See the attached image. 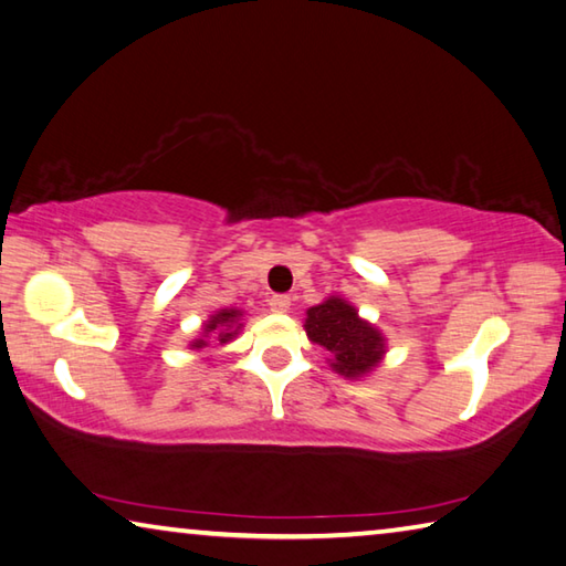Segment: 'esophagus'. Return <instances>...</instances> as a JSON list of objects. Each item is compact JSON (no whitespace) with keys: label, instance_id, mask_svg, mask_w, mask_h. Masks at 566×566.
I'll use <instances>...</instances> for the list:
<instances>
[{"label":"esophagus","instance_id":"esophagus-1","mask_svg":"<svg viewBox=\"0 0 566 566\" xmlns=\"http://www.w3.org/2000/svg\"><path fill=\"white\" fill-rule=\"evenodd\" d=\"M290 304H292V300L286 294H274L270 300V310L274 314H284V312H290Z\"/></svg>","mask_w":566,"mask_h":566}]
</instances>
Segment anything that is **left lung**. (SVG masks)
Returning <instances> with one entry per match:
<instances>
[{
	"mask_svg": "<svg viewBox=\"0 0 566 566\" xmlns=\"http://www.w3.org/2000/svg\"><path fill=\"white\" fill-rule=\"evenodd\" d=\"M304 328L310 342L328 352V364L344 378H361L374 371L386 354L381 332L364 322L356 306L342 296H328L326 302L306 310Z\"/></svg>",
	"mask_w": 566,
	"mask_h": 566,
	"instance_id": "8db88e82",
	"label": "left lung"
}]
</instances>
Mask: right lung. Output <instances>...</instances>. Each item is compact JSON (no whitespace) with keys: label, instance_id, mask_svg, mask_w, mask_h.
Returning a JSON list of instances; mask_svg holds the SVG:
<instances>
[{"label":"right lung","instance_id":"right-lung-1","mask_svg":"<svg viewBox=\"0 0 566 566\" xmlns=\"http://www.w3.org/2000/svg\"><path fill=\"white\" fill-rule=\"evenodd\" d=\"M240 316H242L240 310H220L218 314H212L210 322L202 326V338H195L190 346L198 348V352H200V348L208 346V338L212 334H214V342L228 344L230 338H234V334H238L242 328Z\"/></svg>","mask_w":566,"mask_h":566}]
</instances>
